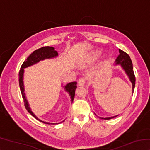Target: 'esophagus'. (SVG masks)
<instances>
[{
	"instance_id": "34e87169",
	"label": "esophagus",
	"mask_w": 150,
	"mask_h": 150,
	"mask_svg": "<svg viewBox=\"0 0 150 150\" xmlns=\"http://www.w3.org/2000/svg\"><path fill=\"white\" fill-rule=\"evenodd\" d=\"M85 82H86V79L84 77H81L79 79V86H84L85 85Z\"/></svg>"
}]
</instances>
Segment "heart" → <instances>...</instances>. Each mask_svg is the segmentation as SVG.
I'll return each mask as SVG.
<instances>
[{"mask_svg": "<svg viewBox=\"0 0 150 150\" xmlns=\"http://www.w3.org/2000/svg\"><path fill=\"white\" fill-rule=\"evenodd\" d=\"M100 55V53H98V52H97V53H96V54L94 55V58H97L98 56H99Z\"/></svg>", "mask_w": 150, "mask_h": 150, "instance_id": "heart-1", "label": "heart"}]
</instances>
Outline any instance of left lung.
Instances as JSON below:
<instances>
[{"label":"left lung","mask_w":150,"mask_h":150,"mask_svg":"<svg viewBox=\"0 0 150 150\" xmlns=\"http://www.w3.org/2000/svg\"><path fill=\"white\" fill-rule=\"evenodd\" d=\"M119 55L118 57L116 58L115 61V65H120V67L122 68V69L126 73V75L128 76L129 79H130V82L132 85V93H134V87H135V83H136V78L135 75H134V71H133V65L132 60L129 55L123 52L122 50L119 49ZM118 115L115 116H111V117L108 118H100L101 119H104V120H110L113 118H115Z\"/></svg>","instance_id":"8db88e82"}]
</instances>
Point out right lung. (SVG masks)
I'll return each instance as SVG.
<instances>
[{
	"mask_svg": "<svg viewBox=\"0 0 150 150\" xmlns=\"http://www.w3.org/2000/svg\"><path fill=\"white\" fill-rule=\"evenodd\" d=\"M57 56H58V53L57 51L55 50V48L53 47L45 46V47H42L41 48H40L38 50H35L34 52L32 53V54L27 57L26 60H25L24 63H22L21 67H20V70L19 71V75H18L20 91H21L22 98H23L24 102V106L25 107H26V110L30 114V115H31L32 116H34V117L35 119H37L38 120H39L43 123L47 124H55L46 122L41 120L34 115V113L31 110V108H30L28 101L26 98V93L24 92L25 91L24 85V69L26 67H30V66L36 64V63H39L40 61H43L45 59H54V58L57 57ZM62 87L64 88V89L66 92H67L68 94L69 95L71 100V103H72L75 97V92L76 88H77V82H71V83H67V84L65 86L62 85Z\"/></svg>",
	"mask_w": 150,
	"mask_h": 150,
	"instance_id": "add662e5",
	"label": "right lung"
}]
</instances>
